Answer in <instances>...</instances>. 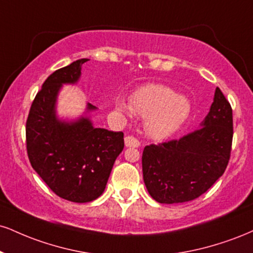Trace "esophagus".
<instances>
[{"instance_id":"esophagus-1","label":"esophagus","mask_w":253,"mask_h":253,"mask_svg":"<svg viewBox=\"0 0 253 253\" xmlns=\"http://www.w3.org/2000/svg\"><path fill=\"white\" fill-rule=\"evenodd\" d=\"M125 145H126V147H139L140 142L138 139L134 138V136L128 135L125 138Z\"/></svg>"}]
</instances>
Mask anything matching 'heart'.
Returning <instances> with one entry per match:
<instances>
[{"mask_svg":"<svg viewBox=\"0 0 253 253\" xmlns=\"http://www.w3.org/2000/svg\"><path fill=\"white\" fill-rule=\"evenodd\" d=\"M115 107L121 113L133 112L146 119V133L153 139H164L180 129L191 115V102L176 95L164 84H147L136 89L129 97V105L118 100Z\"/></svg>","mask_w":253,"mask_h":253,"instance_id":"1","label":"heart"}]
</instances>
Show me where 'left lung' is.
Returning a JSON list of instances; mask_svg holds the SVG:
<instances>
[{"instance_id": "8db88e82", "label": "left lung", "mask_w": 253, "mask_h": 253, "mask_svg": "<svg viewBox=\"0 0 253 253\" xmlns=\"http://www.w3.org/2000/svg\"><path fill=\"white\" fill-rule=\"evenodd\" d=\"M233 136L232 108L217 87L200 128L179 140L146 146L142 175L148 193L160 204L190 202L223 175Z\"/></svg>"}]
</instances>
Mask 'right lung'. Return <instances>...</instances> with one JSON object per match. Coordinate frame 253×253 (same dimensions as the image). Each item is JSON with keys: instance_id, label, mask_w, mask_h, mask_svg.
Here are the masks:
<instances>
[{"instance_id": "add662e5", "label": "right lung", "mask_w": 253, "mask_h": 253, "mask_svg": "<svg viewBox=\"0 0 253 253\" xmlns=\"http://www.w3.org/2000/svg\"><path fill=\"white\" fill-rule=\"evenodd\" d=\"M87 59L57 69L36 94L26 125L27 153L35 172L56 196L73 203L93 202L103 193L114 161L124 150V133L93 126L88 113L61 120L56 101L63 84H74Z\"/></svg>"}]
</instances>
